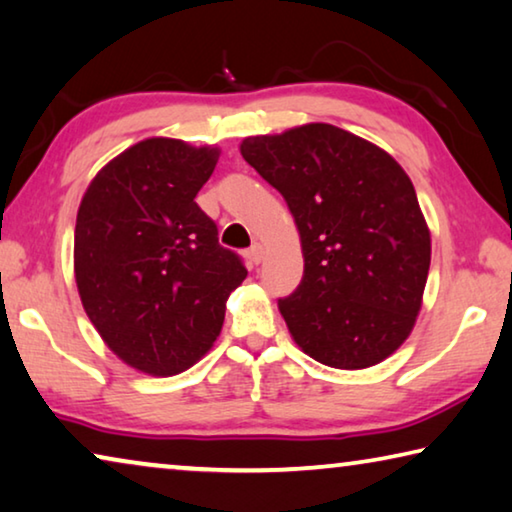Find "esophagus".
Wrapping results in <instances>:
<instances>
[{
	"label": "esophagus",
	"instance_id": "esophagus-1",
	"mask_svg": "<svg viewBox=\"0 0 512 512\" xmlns=\"http://www.w3.org/2000/svg\"><path fill=\"white\" fill-rule=\"evenodd\" d=\"M248 259L253 264H259L264 259V246L262 243H253V246H250V250H248Z\"/></svg>",
	"mask_w": 512,
	"mask_h": 512
}]
</instances>
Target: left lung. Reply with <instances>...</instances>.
<instances>
[{
    "instance_id": "left-lung-1",
    "label": "left lung",
    "mask_w": 512,
    "mask_h": 512,
    "mask_svg": "<svg viewBox=\"0 0 512 512\" xmlns=\"http://www.w3.org/2000/svg\"><path fill=\"white\" fill-rule=\"evenodd\" d=\"M241 154L298 225L303 280L278 298L296 344L335 369L392 355L415 326L431 266V234L405 170L326 123L250 136Z\"/></svg>"
}]
</instances>
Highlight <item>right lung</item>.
<instances>
[{
  "label": "right lung",
  "instance_id": "add662e5",
  "mask_svg": "<svg viewBox=\"0 0 512 512\" xmlns=\"http://www.w3.org/2000/svg\"><path fill=\"white\" fill-rule=\"evenodd\" d=\"M216 148L148 139L109 161L84 193L75 278L84 310L120 360L152 376L189 369L221 332L246 280L196 196Z\"/></svg>",
  "mask_w": 512,
  "mask_h": 512
}]
</instances>
